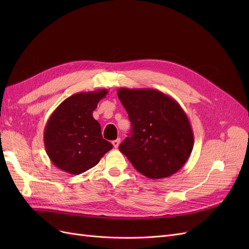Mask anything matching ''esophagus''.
I'll return each instance as SVG.
<instances>
[{"mask_svg":"<svg viewBox=\"0 0 249 249\" xmlns=\"http://www.w3.org/2000/svg\"><path fill=\"white\" fill-rule=\"evenodd\" d=\"M119 143H120V139H119V138H117L116 140H113V141H112V144H113V146H114L115 148H117V147L119 146Z\"/></svg>","mask_w":249,"mask_h":249,"instance_id":"obj_1","label":"esophagus"}]
</instances>
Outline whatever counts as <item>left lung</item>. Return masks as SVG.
I'll return each mask as SVG.
<instances>
[{
	"label": "left lung",
	"mask_w": 249,
	"mask_h": 249,
	"mask_svg": "<svg viewBox=\"0 0 249 249\" xmlns=\"http://www.w3.org/2000/svg\"><path fill=\"white\" fill-rule=\"evenodd\" d=\"M132 130L119 150L134 168L148 178L175 175L191 155L194 137L189 119L179 104L156 89L117 90Z\"/></svg>",
	"instance_id": "obj_1"
}]
</instances>
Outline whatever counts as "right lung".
<instances>
[{
    "instance_id": "right-lung-1",
    "label": "right lung",
    "mask_w": 249,
    "mask_h": 249,
    "mask_svg": "<svg viewBox=\"0 0 249 249\" xmlns=\"http://www.w3.org/2000/svg\"><path fill=\"white\" fill-rule=\"evenodd\" d=\"M106 89L79 92L67 97L52 113L44 127L46 152L56 167L71 175L92 168L113 147L102 136L92 116Z\"/></svg>"
}]
</instances>
